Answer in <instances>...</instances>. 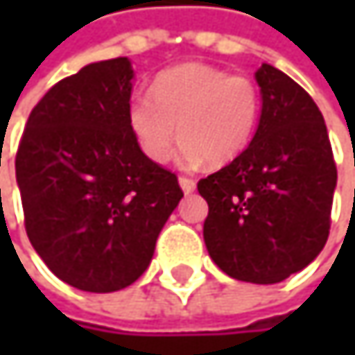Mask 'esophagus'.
<instances>
[{
	"label": "esophagus",
	"mask_w": 355,
	"mask_h": 355,
	"mask_svg": "<svg viewBox=\"0 0 355 355\" xmlns=\"http://www.w3.org/2000/svg\"><path fill=\"white\" fill-rule=\"evenodd\" d=\"M178 184H180V189H182V193H187V195L195 191V180H193V178L180 177V178H178Z\"/></svg>",
	"instance_id": "obj_1"
}]
</instances>
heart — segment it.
Listing matches in <instances>:
<instances>
[{
    "instance_id": "1",
    "label": "heart",
    "mask_w": 355,
    "mask_h": 355,
    "mask_svg": "<svg viewBox=\"0 0 355 355\" xmlns=\"http://www.w3.org/2000/svg\"><path fill=\"white\" fill-rule=\"evenodd\" d=\"M259 112V90L248 78L205 63H182L154 80V96L131 98L127 123L144 156L156 164L171 158L180 131V166L195 168L207 160L224 166L248 148Z\"/></svg>"
}]
</instances>
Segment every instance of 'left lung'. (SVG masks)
I'll list each match as a JSON object with an SVG mask.
<instances>
[{"instance_id":"left-lung-1","label":"left lung","mask_w":355,"mask_h":355,"mask_svg":"<svg viewBox=\"0 0 355 355\" xmlns=\"http://www.w3.org/2000/svg\"><path fill=\"white\" fill-rule=\"evenodd\" d=\"M254 80L261 114L248 148L197 189L209 205L203 241L211 261L234 279L277 284L324 247L337 168L306 90L269 63Z\"/></svg>"}]
</instances>
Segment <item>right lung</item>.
Listing matches in <instances>:
<instances>
[{"mask_svg":"<svg viewBox=\"0 0 355 355\" xmlns=\"http://www.w3.org/2000/svg\"><path fill=\"white\" fill-rule=\"evenodd\" d=\"M135 71L96 61L33 108L16 180L31 245L65 284L94 294L131 286L150 267L177 209V177L139 150L129 123Z\"/></svg>","mask_w":355,"mask_h":355,"instance_id":"1","label":"right lung"}]
</instances>
